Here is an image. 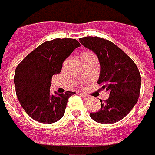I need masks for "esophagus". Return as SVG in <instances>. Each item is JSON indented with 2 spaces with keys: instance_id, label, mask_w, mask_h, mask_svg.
I'll return each mask as SVG.
<instances>
[{
  "instance_id": "esophagus-1",
  "label": "esophagus",
  "mask_w": 155,
  "mask_h": 155,
  "mask_svg": "<svg viewBox=\"0 0 155 155\" xmlns=\"http://www.w3.org/2000/svg\"><path fill=\"white\" fill-rule=\"evenodd\" d=\"M80 95L82 96V98H83L84 100H85V101H88V100H90V99H91V97H90V96H88V95H86V94H81Z\"/></svg>"
}]
</instances>
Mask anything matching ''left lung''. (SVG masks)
I'll return each mask as SVG.
<instances>
[{"instance_id":"obj_1","label":"left lung","mask_w":155,"mask_h":155,"mask_svg":"<svg viewBox=\"0 0 155 155\" xmlns=\"http://www.w3.org/2000/svg\"><path fill=\"white\" fill-rule=\"evenodd\" d=\"M79 41L97 54L101 64L98 84L109 93L107 100H101V109L90 113V117L100 124L116 123L127 116L138 102L141 87L138 67L123 50L107 39L87 36Z\"/></svg>"}]
</instances>
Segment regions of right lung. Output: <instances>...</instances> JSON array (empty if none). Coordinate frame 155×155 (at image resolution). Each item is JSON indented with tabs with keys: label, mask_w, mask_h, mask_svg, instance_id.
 I'll return each instance as SVG.
<instances>
[{
	"label": "right lung",
	"mask_w": 155,
	"mask_h": 155,
	"mask_svg": "<svg viewBox=\"0 0 155 155\" xmlns=\"http://www.w3.org/2000/svg\"><path fill=\"white\" fill-rule=\"evenodd\" d=\"M80 47L75 39L46 41L31 51L15 71L17 97L27 115L42 124H54L64 115L69 98L74 92L52 95L51 79L59 74L62 62L73 50Z\"/></svg>",
	"instance_id": "right-lung-1"
}]
</instances>
